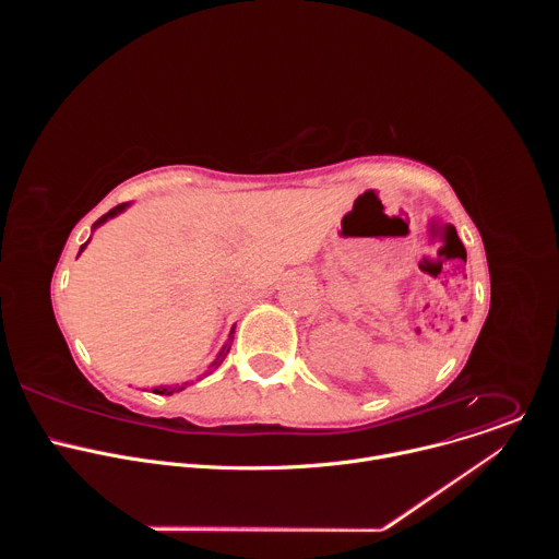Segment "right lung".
I'll return each mask as SVG.
<instances>
[{
  "label": "right lung",
  "instance_id": "obj_1",
  "mask_svg": "<svg viewBox=\"0 0 559 559\" xmlns=\"http://www.w3.org/2000/svg\"><path fill=\"white\" fill-rule=\"evenodd\" d=\"M128 205H130V203H121V205H117V207H112V210H110V212H108V214H104V216H102V218H97V221H95V225H93V229H97V227H99V225H104V223H106V221H110V218H115V216H117V214H121V212H123V210H128ZM88 243H91V238H88V241H86V243H84V246H82V248H79V254H82V252H84V250H86V246H88ZM229 341H234V328H231V332H229V338H227V343H225V345H223V349H221V352H218V356H216V358H214V360H212V365H210V369H207V371H205V373H212V371H214V369H218V367H221V362H223V358H225V356H227V352H229V347H231V343H229ZM205 373H203V376H205ZM186 384H188V382H186ZM181 389H186V386H183V384H181V386H154V389H152V391H154V393H158V395H164V393H166V395H173V393H175V391H181Z\"/></svg>",
  "mask_w": 559,
  "mask_h": 559
}]
</instances>
